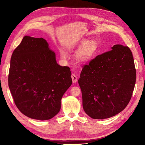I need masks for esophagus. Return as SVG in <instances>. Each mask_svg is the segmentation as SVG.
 Listing matches in <instances>:
<instances>
[{
    "label": "esophagus",
    "mask_w": 145,
    "mask_h": 145,
    "mask_svg": "<svg viewBox=\"0 0 145 145\" xmlns=\"http://www.w3.org/2000/svg\"><path fill=\"white\" fill-rule=\"evenodd\" d=\"M71 78H72V82L74 83H76L77 80V77L76 76V75L75 74H71Z\"/></svg>",
    "instance_id": "1"
}]
</instances>
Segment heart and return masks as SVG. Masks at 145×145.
Segmentation results:
<instances>
[{"mask_svg":"<svg viewBox=\"0 0 145 145\" xmlns=\"http://www.w3.org/2000/svg\"><path fill=\"white\" fill-rule=\"evenodd\" d=\"M98 48V44L96 41L82 39L72 46L71 50H78L76 55V60L78 63L85 64L88 63L94 57L97 52ZM60 56L62 58L67 57V54L63 50L60 51Z\"/></svg>","mask_w":145,"mask_h":145,"instance_id":"b5f03b06","label":"heart"}]
</instances>
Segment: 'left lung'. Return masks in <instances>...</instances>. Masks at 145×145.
I'll list each match as a JSON object with an SVG mask.
<instances>
[{
	"label": "left lung",
	"instance_id": "left-lung-1",
	"mask_svg": "<svg viewBox=\"0 0 145 145\" xmlns=\"http://www.w3.org/2000/svg\"><path fill=\"white\" fill-rule=\"evenodd\" d=\"M83 67L78 82L83 108L94 119L110 118L126 107L132 97L136 71L128 46L115 45Z\"/></svg>",
	"mask_w": 145,
	"mask_h": 145
}]
</instances>
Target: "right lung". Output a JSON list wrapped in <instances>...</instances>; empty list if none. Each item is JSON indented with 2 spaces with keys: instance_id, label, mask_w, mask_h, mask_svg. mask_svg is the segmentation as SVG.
I'll return each instance as SVG.
<instances>
[{
  "instance_id": "add662e5",
  "label": "right lung",
  "mask_w": 145,
  "mask_h": 145,
  "mask_svg": "<svg viewBox=\"0 0 145 145\" xmlns=\"http://www.w3.org/2000/svg\"><path fill=\"white\" fill-rule=\"evenodd\" d=\"M71 76L68 67L57 63L46 40L25 36L12 54L8 85L23 114L46 120L60 111L61 100L72 84Z\"/></svg>"
}]
</instances>
